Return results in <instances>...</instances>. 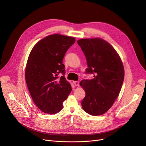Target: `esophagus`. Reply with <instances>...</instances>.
Returning <instances> with one entry per match:
<instances>
[{
    "instance_id": "esophagus-1",
    "label": "esophagus",
    "mask_w": 146,
    "mask_h": 146,
    "mask_svg": "<svg viewBox=\"0 0 146 146\" xmlns=\"http://www.w3.org/2000/svg\"><path fill=\"white\" fill-rule=\"evenodd\" d=\"M73 83L74 84L75 86H78V85H79V82L77 81H73Z\"/></svg>"
}]
</instances>
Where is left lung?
<instances>
[{"mask_svg":"<svg viewBox=\"0 0 146 146\" xmlns=\"http://www.w3.org/2000/svg\"><path fill=\"white\" fill-rule=\"evenodd\" d=\"M77 43L86 58V73L94 75L92 79H84L80 83L86 92L82 108L90 115H102L111 108L120 92L124 79L122 62L105 40L83 38Z\"/></svg>","mask_w":146,"mask_h":146,"instance_id":"left-lung-1","label":"left lung"}]
</instances>
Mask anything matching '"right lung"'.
<instances>
[{
	"instance_id": "add662e5",
	"label": "right lung",
	"mask_w": 146,
	"mask_h": 146,
	"mask_svg": "<svg viewBox=\"0 0 146 146\" xmlns=\"http://www.w3.org/2000/svg\"><path fill=\"white\" fill-rule=\"evenodd\" d=\"M75 41L73 37L51 35L37 43L29 55L25 69L27 87L35 105L44 113L60 111L71 92L62 61Z\"/></svg>"
}]
</instances>
